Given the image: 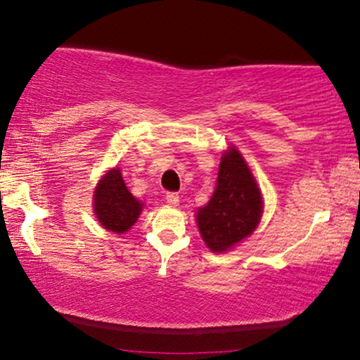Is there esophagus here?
Masks as SVG:
<instances>
[{
	"label": "esophagus",
	"instance_id": "34e87169",
	"mask_svg": "<svg viewBox=\"0 0 360 360\" xmlns=\"http://www.w3.org/2000/svg\"><path fill=\"white\" fill-rule=\"evenodd\" d=\"M166 200H167L169 205L177 206V205H179V194H177V193H167Z\"/></svg>",
	"mask_w": 360,
	"mask_h": 360
}]
</instances>
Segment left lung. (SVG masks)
Masks as SVG:
<instances>
[{"mask_svg":"<svg viewBox=\"0 0 360 360\" xmlns=\"http://www.w3.org/2000/svg\"><path fill=\"white\" fill-rule=\"evenodd\" d=\"M262 194L245 159L233 146L223 152L212 200L198 210L201 238L212 252L233 249L257 229Z\"/></svg>","mask_w":360,"mask_h":360,"instance_id":"8db88e82","label":"left lung"}]
</instances>
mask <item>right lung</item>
Here are the masks:
<instances>
[{"label":"right lung","mask_w":360,"mask_h":360,"mask_svg":"<svg viewBox=\"0 0 360 360\" xmlns=\"http://www.w3.org/2000/svg\"><path fill=\"white\" fill-rule=\"evenodd\" d=\"M93 208L98 221L106 230L115 233H125L139 220L143 203H140L123 181L118 167L110 169L101 177L94 189Z\"/></svg>","instance_id":"add662e5"}]
</instances>
